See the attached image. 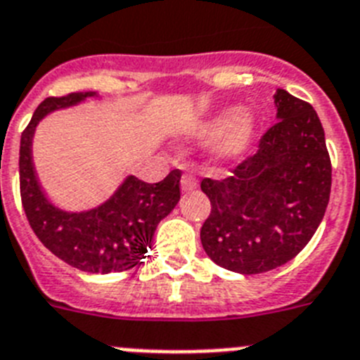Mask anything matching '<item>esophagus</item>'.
I'll use <instances>...</instances> for the list:
<instances>
[{
    "instance_id": "34e87169",
    "label": "esophagus",
    "mask_w": 360,
    "mask_h": 360,
    "mask_svg": "<svg viewBox=\"0 0 360 360\" xmlns=\"http://www.w3.org/2000/svg\"><path fill=\"white\" fill-rule=\"evenodd\" d=\"M181 188H183L184 192H192V190L198 188V179H195L192 174H184V176L181 177Z\"/></svg>"
}]
</instances>
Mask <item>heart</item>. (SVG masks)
Listing matches in <instances>:
<instances>
[{
    "mask_svg": "<svg viewBox=\"0 0 360 360\" xmlns=\"http://www.w3.org/2000/svg\"><path fill=\"white\" fill-rule=\"evenodd\" d=\"M259 121L250 110H221L193 127L192 136L215 137L214 155L221 161H232L245 154L257 136Z\"/></svg>",
    "mask_w": 360,
    "mask_h": 360,
    "instance_id": "obj_1",
    "label": "heart"
}]
</instances>
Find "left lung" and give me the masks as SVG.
I'll return each instance as SVG.
<instances>
[{
	"instance_id": "1",
	"label": "left lung",
	"mask_w": 360,
	"mask_h": 360,
	"mask_svg": "<svg viewBox=\"0 0 360 360\" xmlns=\"http://www.w3.org/2000/svg\"><path fill=\"white\" fill-rule=\"evenodd\" d=\"M277 123L257 154L226 179H202L212 212L201 228L206 255L230 271L264 274L292 261L326 212L331 162L310 103L277 89Z\"/></svg>"
}]
</instances>
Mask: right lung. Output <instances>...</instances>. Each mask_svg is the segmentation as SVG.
I'll return each instance as SVG.
<instances>
[{
	"mask_svg": "<svg viewBox=\"0 0 360 360\" xmlns=\"http://www.w3.org/2000/svg\"><path fill=\"white\" fill-rule=\"evenodd\" d=\"M96 92L46 98L21 134L20 188L25 214L37 239L61 261L86 274H114L141 264L154 246L158 224L179 202L181 172L172 170L159 183L128 176L110 198L85 212H68L46 198L32 159L36 127L45 115L70 108Z\"/></svg>",
	"mask_w": 360,
	"mask_h": 360,
	"instance_id": "right-lung-1",
	"label": "right lung"
}]
</instances>
